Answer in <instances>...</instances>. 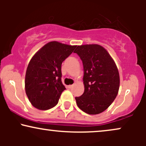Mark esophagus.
<instances>
[{
    "label": "esophagus",
    "mask_w": 146,
    "mask_h": 146,
    "mask_svg": "<svg viewBox=\"0 0 146 146\" xmlns=\"http://www.w3.org/2000/svg\"><path fill=\"white\" fill-rule=\"evenodd\" d=\"M73 85H69V86H68V88H73Z\"/></svg>",
    "instance_id": "esophagus-1"
}]
</instances>
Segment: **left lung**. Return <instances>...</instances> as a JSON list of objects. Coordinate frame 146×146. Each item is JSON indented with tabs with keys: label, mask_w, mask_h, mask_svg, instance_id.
<instances>
[{
	"label": "left lung",
	"mask_w": 146,
	"mask_h": 146,
	"mask_svg": "<svg viewBox=\"0 0 146 146\" xmlns=\"http://www.w3.org/2000/svg\"><path fill=\"white\" fill-rule=\"evenodd\" d=\"M74 53L83 63L84 92L76 97L77 105L89 115L106 110L113 103L119 88V74L113 58L103 46L84 44L77 46Z\"/></svg>",
	"instance_id": "left-lung-1"
}]
</instances>
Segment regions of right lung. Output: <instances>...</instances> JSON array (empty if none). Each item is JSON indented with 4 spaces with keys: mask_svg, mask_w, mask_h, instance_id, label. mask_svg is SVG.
Here are the masks:
<instances>
[{
    "mask_svg": "<svg viewBox=\"0 0 146 146\" xmlns=\"http://www.w3.org/2000/svg\"><path fill=\"white\" fill-rule=\"evenodd\" d=\"M76 46L50 42L43 46L30 60L25 75V92L33 106L46 110L58 103L66 89L62 82V62Z\"/></svg>",
    "mask_w": 146,
    "mask_h": 146,
    "instance_id": "add662e5",
    "label": "right lung"
}]
</instances>
